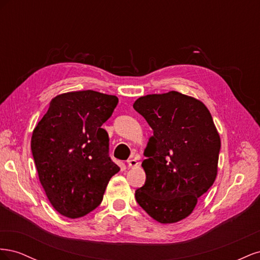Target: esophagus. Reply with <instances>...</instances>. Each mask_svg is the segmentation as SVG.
I'll return each mask as SVG.
<instances>
[{
    "label": "esophagus",
    "mask_w": 260,
    "mask_h": 260,
    "mask_svg": "<svg viewBox=\"0 0 260 260\" xmlns=\"http://www.w3.org/2000/svg\"><path fill=\"white\" fill-rule=\"evenodd\" d=\"M128 166H129V168H133V167H137L138 165H139V162H138V159L137 158H130V159H128Z\"/></svg>",
    "instance_id": "34e87169"
}]
</instances>
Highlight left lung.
<instances>
[{
  "label": "left lung",
  "mask_w": 260,
  "mask_h": 260,
  "mask_svg": "<svg viewBox=\"0 0 260 260\" xmlns=\"http://www.w3.org/2000/svg\"><path fill=\"white\" fill-rule=\"evenodd\" d=\"M133 108L153 129L142 162L146 180L136 200L156 221L178 222L217 177L219 133L207 107L177 91L139 98Z\"/></svg>",
  "instance_id": "8db88e82"
}]
</instances>
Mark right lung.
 I'll return each instance as SVG.
<instances>
[{"mask_svg": "<svg viewBox=\"0 0 260 260\" xmlns=\"http://www.w3.org/2000/svg\"><path fill=\"white\" fill-rule=\"evenodd\" d=\"M118 104L115 95L86 90L55 96L31 138L39 179L60 215L80 218L95 209L120 168L109 157L102 128Z\"/></svg>", "mask_w": 260, "mask_h": 260, "instance_id": "add662e5", "label": "right lung"}]
</instances>
